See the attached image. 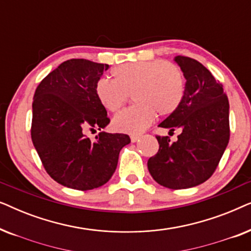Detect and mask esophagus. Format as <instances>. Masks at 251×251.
<instances>
[{
  "label": "esophagus",
  "mask_w": 251,
  "mask_h": 251,
  "mask_svg": "<svg viewBox=\"0 0 251 251\" xmlns=\"http://www.w3.org/2000/svg\"><path fill=\"white\" fill-rule=\"evenodd\" d=\"M130 139H131L132 143H136V142H138V140L140 139V136L139 135H132L131 137H130Z\"/></svg>",
  "instance_id": "esophagus-1"
}]
</instances>
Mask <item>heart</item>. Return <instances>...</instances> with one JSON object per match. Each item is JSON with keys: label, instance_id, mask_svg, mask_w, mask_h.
Instances as JSON below:
<instances>
[{"label": "heart", "instance_id": "heart-1", "mask_svg": "<svg viewBox=\"0 0 251 251\" xmlns=\"http://www.w3.org/2000/svg\"><path fill=\"white\" fill-rule=\"evenodd\" d=\"M114 80L101 77L95 92L106 109L116 112L132 94L135 105L113 118V128L120 132L140 133L152 125L156 113L171 115L185 95V77L177 65L163 59L126 63L112 68Z\"/></svg>", "mask_w": 251, "mask_h": 251}]
</instances>
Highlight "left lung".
<instances>
[{"instance_id":"left-lung-1","label":"left lung","mask_w":251,"mask_h":251,"mask_svg":"<svg viewBox=\"0 0 251 251\" xmlns=\"http://www.w3.org/2000/svg\"><path fill=\"white\" fill-rule=\"evenodd\" d=\"M185 95L176 112L159 126L180 130L177 142L156 136L159 151L147 167L153 179L171 190L204 183L215 173L229 140V105L223 85L198 60L177 56Z\"/></svg>"}]
</instances>
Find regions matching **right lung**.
Masks as SVG:
<instances>
[{
	"mask_svg": "<svg viewBox=\"0 0 251 251\" xmlns=\"http://www.w3.org/2000/svg\"><path fill=\"white\" fill-rule=\"evenodd\" d=\"M107 64L87 59L61 63L37 85L33 100L30 136L44 169L63 186L94 190L107 183L118 166L119 154L130 143L125 133L88 130L109 123L107 112L96 97L95 85Z\"/></svg>",
	"mask_w": 251,
	"mask_h": 251,
	"instance_id": "add662e5",
	"label": "right lung"
}]
</instances>
